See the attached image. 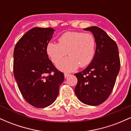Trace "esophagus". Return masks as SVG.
Wrapping results in <instances>:
<instances>
[{
	"label": "esophagus",
	"instance_id": "esophagus-1",
	"mask_svg": "<svg viewBox=\"0 0 131 131\" xmlns=\"http://www.w3.org/2000/svg\"><path fill=\"white\" fill-rule=\"evenodd\" d=\"M69 75H70V74H69V73H64V78H67V77H68V76Z\"/></svg>",
	"mask_w": 131,
	"mask_h": 131
}]
</instances>
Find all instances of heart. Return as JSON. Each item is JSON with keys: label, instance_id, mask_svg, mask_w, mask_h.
<instances>
[{"label": "heart", "instance_id": "obj_1", "mask_svg": "<svg viewBox=\"0 0 131 131\" xmlns=\"http://www.w3.org/2000/svg\"><path fill=\"white\" fill-rule=\"evenodd\" d=\"M58 41V43H48L46 53L55 63L67 54L69 55L57 63V67L60 70L73 71L79 66L85 67L92 61L95 53L96 41L91 33L68 31L60 36Z\"/></svg>", "mask_w": 131, "mask_h": 131}]
</instances>
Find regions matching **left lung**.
<instances>
[{
  "label": "left lung",
  "mask_w": 131,
  "mask_h": 131,
  "mask_svg": "<svg viewBox=\"0 0 131 131\" xmlns=\"http://www.w3.org/2000/svg\"><path fill=\"white\" fill-rule=\"evenodd\" d=\"M94 34L96 50L92 62L85 70L74 74L78 83L74 92L85 104L97 106L110 95L119 71L120 59L116 43L97 26L84 29Z\"/></svg>",
  "instance_id": "1"
}]
</instances>
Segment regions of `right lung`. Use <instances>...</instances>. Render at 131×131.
<instances>
[{
  "label": "right lung",
  "instance_id": "add662e5",
  "mask_svg": "<svg viewBox=\"0 0 131 131\" xmlns=\"http://www.w3.org/2000/svg\"><path fill=\"white\" fill-rule=\"evenodd\" d=\"M52 28H34L24 34L15 47L13 73L25 100L36 108L55 101L64 74L49 58L46 46L53 36Z\"/></svg>",
  "mask_w": 131,
  "mask_h": 131
}]
</instances>
